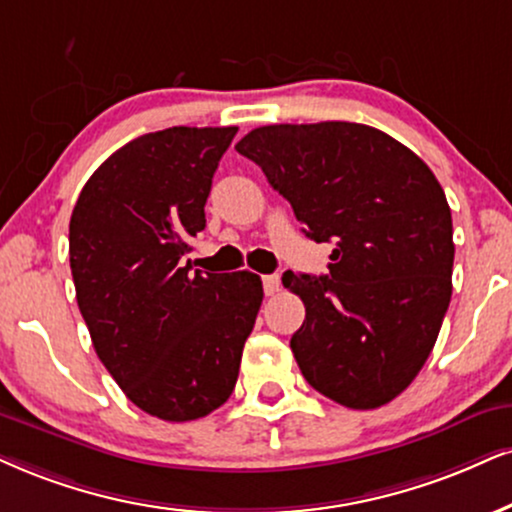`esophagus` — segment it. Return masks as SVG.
I'll return each instance as SVG.
<instances>
[{
  "label": "esophagus",
  "instance_id": "esophagus-1",
  "mask_svg": "<svg viewBox=\"0 0 512 512\" xmlns=\"http://www.w3.org/2000/svg\"><path fill=\"white\" fill-rule=\"evenodd\" d=\"M263 292L266 296L280 292V275H263Z\"/></svg>",
  "mask_w": 512,
  "mask_h": 512
}]
</instances>
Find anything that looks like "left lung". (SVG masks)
Here are the masks:
<instances>
[{"label":"left lung","instance_id":"8db88e82","mask_svg":"<svg viewBox=\"0 0 512 512\" xmlns=\"http://www.w3.org/2000/svg\"><path fill=\"white\" fill-rule=\"evenodd\" d=\"M239 154L266 173L313 242H332L327 275L287 270L306 320L292 346L313 389L346 408H380L415 380L451 301L453 223L427 163L361 123L263 125Z\"/></svg>","mask_w":512,"mask_h":512}]
</instances>
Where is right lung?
Returning a JSON list of instances; mask_svg holds the SVG:
<instances>
[{
	"label": "right lung",
	"instance_id": "1",
	"mask_svg": "<svg viewBox=\"0 0 512 512\" xmlns=\"http://www.w3.org/2000/svg\"><path fill=\"white\" fill-rule=\"evenodd\" d=\"M230 128H166L111 154L85 182L68 227L75 299L123 394L168 422L230 399L263 301L261 277L182 266Z\"/></svg>",
	"mask_w": 512,
	"mask_h": 512
}]
</instances>
